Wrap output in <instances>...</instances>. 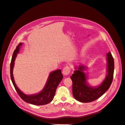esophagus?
I'll return each instance as SVG.
<instances>
[{
	"instance_id": "esophagus-1",
	"label": "esophagus",
	"mask_w": 125,
	"mask_h": 125,
	"mask_svg": "<svg viewBox=\"0 0 125 125\" xmlns=\"http://www.w3.org/2000/svg\"><path fill=\"white\" fill-rule=\"evenodd\" d=\"M70 71H71L70 67H69L68 66H66V67L63 68V69L62 70V73L63 75H67L70 73Z\"/></svg>"
}]
</instances>
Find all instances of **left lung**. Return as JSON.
<instances>
[{"label":"left lung","instance_id":"obj_1","mask_svg":"<svg viewBox=\"0 0 125 125\" xmlns=\"http://www.w3.org/2000/svg\"><path fill=\"white\" fill-rule=\"evenodd\" d=\"M107 74L104 81L97 87L89 85L86 81V76L83 70L86 68L80 66L78 70L70 77L73 81V93L77 101L88 103L99 99L108 90L113 79L114 71V61L109 52L107 54Z\"/></svg>","mask_w":125,"mask_h":125}]
</instances>
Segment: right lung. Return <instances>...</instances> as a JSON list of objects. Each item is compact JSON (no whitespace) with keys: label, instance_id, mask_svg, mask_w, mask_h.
I'll use <instances>...</instances> for the list:
<instances>
[{"label":"right lung","instance_id":"right-lung-1","mask_svg":"<svg viewBox=\"0 0 125 125\" xmlns=\"http://www.w3.org/2000/svg\"><path fill=\"white\" fill-rule=\"evenodd\" d=\"M21 45L22 43H20L17 46L16 50L14 51L10 63V77L14 88L21 99L26 103L35 105H42L48 104L53 100L56 89L63 78L62 71L60 69H58L52 72L49 75L46 85L43 90L39 93L30 95H26L21 91L16 85L13 75L14 60L17 54L19 53Z\"/></svg>","mask_w":125,"mask_h":125}]
</instances>
